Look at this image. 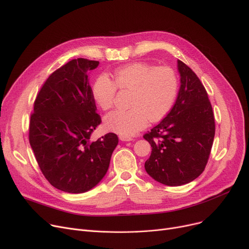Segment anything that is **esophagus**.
Wrapping results in <instances>:
<instances>
[{"instance_id":"34e87169","label":"esophagus","mask_w":249,"mask_h":249,"mask_svg":"<svg viewBox=\"0 0 249 249\" xmlns=\"http://www.w3.org/2000/svg\"><path fill=\"white\" fill-rule=\"evenodd\" d=\"M119 139H120L121 141H131V140H133L132 137L125 136V135H120V136H119Z\"/></svg>"}]
</instances>
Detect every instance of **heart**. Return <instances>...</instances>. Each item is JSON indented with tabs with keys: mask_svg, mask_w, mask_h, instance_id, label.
Wrapping results in <instances>:
<instances>
[{
	"mask_svg": "<svg viewBox=\"0 0 249 249\" xmlns=\"http://www.w3.org/2000/svg\"><path fill=\"white\" fill-rule=\"evenodd\" d=\"M117 89L130 91L125 111H114L105 117V126L121 135H133L150 122H159L172 110L178 97V78L168 67L134 62L114 71L113 82L99 75L91 87L98 106L107 111L114 105Z\"/></svg>",
	"mask_w": 249,
	"mask_h": 249,
	"instance_id": "heart-1",
	"label": "heart"
}]
</instances>
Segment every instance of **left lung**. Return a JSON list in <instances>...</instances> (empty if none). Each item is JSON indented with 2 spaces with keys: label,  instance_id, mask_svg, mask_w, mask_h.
<instances>
[{
  "label": "left lung",
  "instance_id": "obj_1",
  "mask_svg": "<svg viewBox=\"0 0 249 249\" xmlns=\"http://www.w3.org/2000/svg\"><path fill=\"white\" fill-rule=\"evenodd\" d=\"M178 70L180 87L174 107L143 136L152 147L144 164L146 173L171 187L188 184L204 172L215 136L214 114L206 89L180 60Z\"/></svg>",
  "mask_w": 249,
  "mask_h": 249
}]
</instances>
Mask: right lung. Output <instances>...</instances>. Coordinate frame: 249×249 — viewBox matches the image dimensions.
Instances as JSON below:
<instances>
[{
    "label": "right lung",
    "instance_id": "add662e5",
    "mask_svg": "<svg viewBox=\"0 0 249 249\" xmlns=\"http://www.w3.org/2000/svg\"><path fill=\"white\" fill-rule=\"evenodd\" d=\"M99 61L77 58L52 72L34 102L29 142L45 178L54 188L80 194L106 175L118 136L89 137L102 122L91 96L89 71Z\"/></svg>",
    "mask_w": 249,
    "mask_h": 249
}]
</instances>
